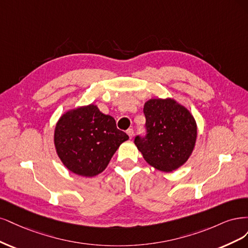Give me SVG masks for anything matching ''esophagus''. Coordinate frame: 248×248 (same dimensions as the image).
Here are the masks:
<instances>
[{"label": "esophagus", "instance_id": "obj_1", "mask_svg": "<svg viewBox=\"0 0 248 248\" xmlns=\"http://www.w3.org/2000/svg\"><path fill=\"white\" fill-rule=\"evenodd\" d=\"M126 134L129 135V137L132 139L134 137V130L133 129H129V130L126 131Z\"/></svg>", "mask_w": 248, "mask_h": 248}]
</instances>
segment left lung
<instances>
[{"label":"left lung","mask_w":248,"mask_h":248,"mask_svg":"<svg viewBox=\"0 0 248 248\" xmlns=\"http://www.w3.org/2000/svg\"><path fill=\"white\" fill-rule=\"evenodd\" d=\"M146 136L135 138L145 161L155 169L172 172L185 164L195 148L197 124L189 111L174 99H150L143 108Z\"/></svg>","instance_id":"left-lung-1"}]
</instances>
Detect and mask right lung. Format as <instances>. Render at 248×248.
I'll return each instance as SVG.
<instances>
[{
	"label": "right lung",
	"mask_w": 248,
	"mask_h": 248,
	"mask_svg": "<svg viewBox=\"0 0 248 248\" xmlns=\"http://www.w3.org/2000/svg\"><path fill=\"white\" fill-rule=\"evenodd\" d=\"M129 139L115 119L90 104L63 113L55 125L54 146L69 171L93 177L106 169L123 142Z\"/></svg>",
	"instance_id": "1"
}]
</instances>
